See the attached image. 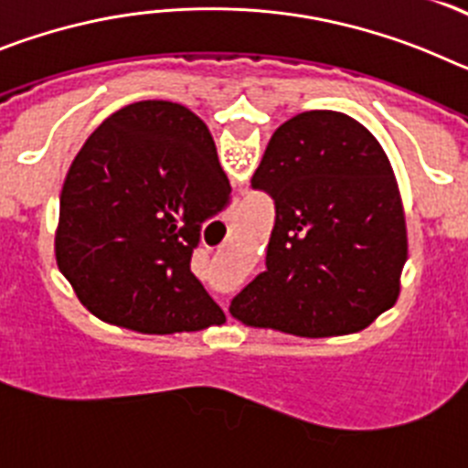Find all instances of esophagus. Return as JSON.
I'll return each instance as SVG.
<instances>
[{"label": "esophagus", "mask_w": 468, "mask_h": 468, "mask_svg": "<svg viewBox=\"0 0 468 468\" xmlns=\"http://www.w3.org/2000/svg\"><path fill=\"white\" fill-rule=\"evenodd\" d=\"M222 307H225V304H222Z\"/></svg>", "instance_id": "obj_1"}]
</instances>
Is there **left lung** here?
<instances>
[{"label":"left lung","mask_w":468,"mask_h":468,"mask_svg":"<svg viewBox=\"0 0 468 468\" xmlns=\"http://www.w3.org/2000/svg\"><path fill=\"white\" fill-rule=\"evenodd\" d=\"M274 198L267 270L231 300L253 328L333 337L391 309L408 260L403 201L382 144L342 112L281 123L250 180Z\"/></svg>","instance_id":"1"}]
</instances>
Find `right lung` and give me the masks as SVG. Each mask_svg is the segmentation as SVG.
Segmentation results:
<instances>
[{
	"mask_svg": "<svg viewBox=\"0 0 468 468\" xmlns=\"http://www.w3.org/2000/svg\"><path fill=\"white\" fill-rule=\"evenodd\" d=\"M213 135L187 107L143 101L95 128L60 192L56 262L80 302L147 335L220 325L192 274L201 225L229 204Z\"/></svg>",
	"mask_w": 468,
	"mask_h": 468,
	"instance_id": "right-lung-1",
	"label": "right lung"
}]
</instances>
